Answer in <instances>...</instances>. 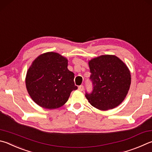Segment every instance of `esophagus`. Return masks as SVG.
Listing matches in <instances>:
<instances>
[{"label": "esophagus", "instance_id": "34e87169", "mask_svg": "<svg viewBox=\"0 0 152 152\" xmlns=\"http://www.w3.org/2000/svg\"><path fill=\"white\" fill-rule=\"evenodd\" d=\"M78 90H80V91H83L84 90V86H79V87H78Z\"/></svg>", "mask_w": 152, "mask_h": 152}]
</instances>
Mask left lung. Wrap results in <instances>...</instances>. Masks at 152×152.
Instances as JSON below:
<instances>
[{
	"mask_svg": "<svg viewBox=\"0 0 152 152\" xmlns=\"http://www.w3.org/2000/svg\"><path fill=\"white\" fill-rule=\"evenodd\" d=\"M93 84L86 98L100 110L115 108L126 98L131 84V74L126 64L115 55H102L88 62Z\"/></svg>",
	"mask_w": 152,
	"mask_h": 152,
	"instance_id": "8db88e82",
	"label": "left lung"
}]
</instances>
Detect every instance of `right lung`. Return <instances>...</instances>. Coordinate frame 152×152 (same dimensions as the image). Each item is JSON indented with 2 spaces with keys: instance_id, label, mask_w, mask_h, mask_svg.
Listing matches in <instances>:
<instances>
[{
  "instance_id": "add662e5",
  "label": "right lung",
  "mask_w": 152,
  "mask_h": 152,
  "mask_svg": "<svg viewBox=\"0 0 152 152\" xmlns=\"http://www.w3.org/2000/svg\"><path fill=\"white\" fill-rule=\"evenodd\" d=\"M74 74L68 69V59L57 52L38 56L27 70L25 82L30 98L45 109H56L68 101L78 87Z\"/></svg>"
}]
</instances>
